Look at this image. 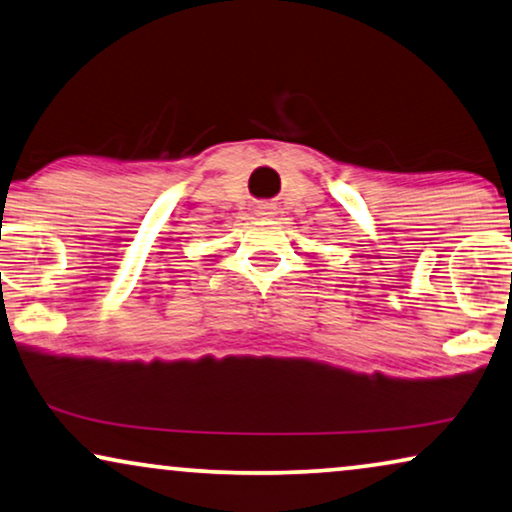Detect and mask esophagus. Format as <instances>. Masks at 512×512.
<instances>
[{
  "instance_id": "1",
  "label": "esophagus",
  "mask_w": 512,
  "mask_h": 512,
  "mask_svg": "<svg viewBox=\"0 0 512 512\" xmlns=\"http://www.w3.org/2000/svg\"><path fill=\"white\" fill-rule=\"evenodd\" d=\"M267 215H269V213H267Z\"/></svg>"
}]
</instances>
